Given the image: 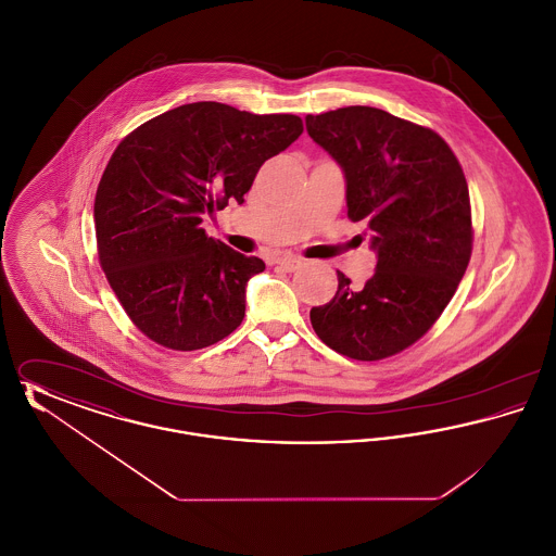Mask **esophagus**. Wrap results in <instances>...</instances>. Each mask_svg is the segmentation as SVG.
Returning a JSON list of instances; mask_svg holds the SVG:
<instances>
[{"mask_svg":"<svg viewBox=\"0 0 556 556\" xmlns=\"http://www.w3.org/2000/svg\"><path fill=\"white\" fill-rule=\"evenodd\" d=\"M302 263H304V261L298 258V256H283V258L277 261V266L283 268L286 273H293V270H298V268L302 266Z\"/></svg>","mask_w":556,"mask_h":556,"instance_id":"esophagus-1","label":"esophagus"}]
</instances>
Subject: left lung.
I'll list each match as a JSON object with an SVG mask.
<instances>
[{"label":"left lung","mask_w":556,"mask_h":556,"mask_svg":"<svg viewBox=\"0 0 556 556\" xmlns=\"http://www.w3.org/2000/svg\"><path fill=\"white\" fill-rule=\"evenodd\" d=\"M306 131L342 166L348 216L367 225L377 254L363 288L338 270L333 300L311 311L313 329L348 358H388L429 331L469 265L463 168L438 132L379 108L308 114Z\"/></svg>","instance_id":"1"}]
</instances>
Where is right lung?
I'll use <instances>...</instances> for the list:
<instances>
[{"label": "right lung", "instance_id": "obj_1", "mask_svg": "<svg viewBox=\"0 0 556 556\" xmlns=\"http://www.w3.org/2000/svg\"><path fill=\"white\" fill-rule=\"evenodd\" d=\"M300 116L195 102L143 123L114 150L96 193L100 265L137 329L170 350L233 333L245 286L265 270L202 229L243 204L258 168L302 135Z\"/></svg>", "mask_w": 556, "mask_h": 556}]
</instances>
